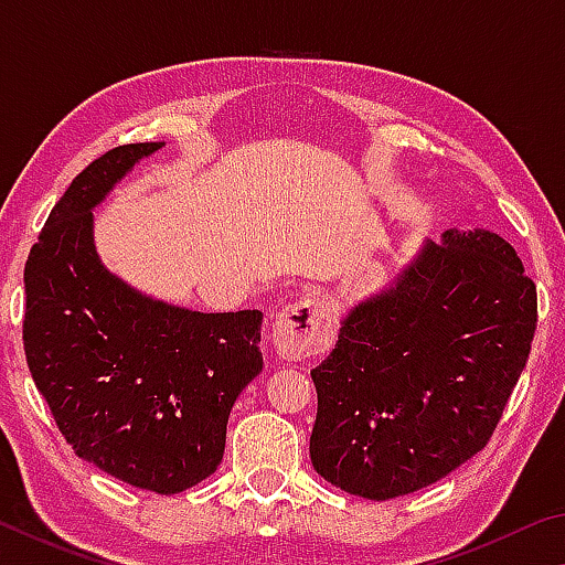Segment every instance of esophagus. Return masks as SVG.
Segmentation results:
<instances>
[{
    "label": "esophagus",
    "mask_w": 565,
    "mask_h": 565,
    "mask_svg": "<svg viewBox=\"0 0 565 565\" xmlns=\"http://www.w3.org/2000/svg\"><path fill=\"white\" fill-rule=\"evenodd\" d=\"M271 341L276 353L286 361L319 356L333 341V321L327 303L303 299L284 306L274 319Z\"/></svg>",
    "instance_id": "1"
}]
</instances>
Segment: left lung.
Instances as JSON below:
<instances>
[{
  "label": "left lung",
  "mask_w": 565,
  "mask_h": 565,
  "mask_svg": "<svg viewBox=\"0 0 565 565\" xmlns=\"http://www.w3.org/2000/svg\"><path fill=\"white\" fill-rule=\"evenodd\" d=\"M535 284L486 228L424 242L351 306L311 371V463L337 489L388 501L441 481L489 444L529 361Z\"/></svg>",
  "instance_id": "8db88e82"
}]
</instances>
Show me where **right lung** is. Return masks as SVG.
<instances>
[{"label":"right lung","instance_id":"right-lung-1","mask_svg":"<svg viewBox=\"0 0 565 565\" xmlns=\"http://www.w3.org/2000/svg\"><path fill=\"white\" fill-rule=\"evenodd\" d=\"M161 147L111 149L64 191L24 266L22 337L34 384L76 456L171 495L222 463L234 401L264 369V313L151 299L102 264L92 212Z\"/></svg>","mask_w":565,"mask_h":565}]
</instances>
